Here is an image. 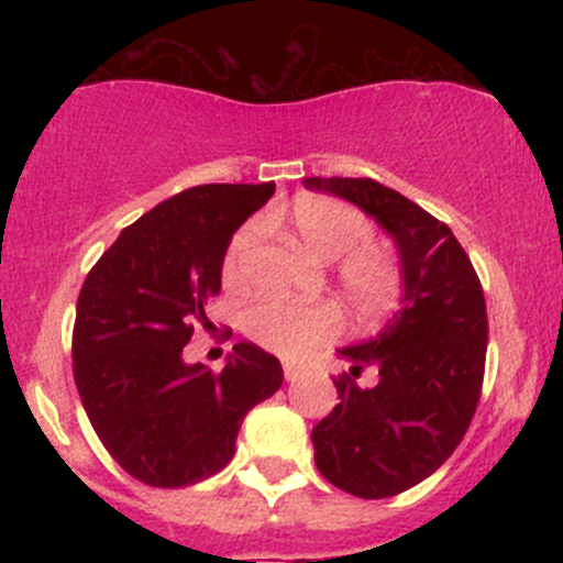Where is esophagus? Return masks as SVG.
Instances as JSON below:
<instances>
[{"instance_id":"esophagus-1","label":"esophagus","mask_w":563,"mask_h":563,"mask_svg":"<svg viewBox=\"0 0 563 563\" xmlns=\"http://www.w3.org/2000/svg\"><path fill=\"white\" fill-rule=\"evenodd\" d=\"M303 373L301 365L296 363H283V376H286V380H296Z\"/></svg>"}]
</instances>
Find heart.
Wrapping results in <instances>:
<instances>
[{"mask_svg": "<svg viewBox=\"0 0 563 563\" xmlns=\"http://www.w3.org/2000/svg\"><path fill=\"white\" fill-rule=\"evenodd\" d=\"M288 228L312 256L322 262L340 260L335 280L360 318H380L399 301L402 267L391 251L365 241L371 235V222L363 211L339 198L301 196L290 206ZM260 241L262 224L256 219L232 235L224 254V277L230 283L243 280ZM243 331L280 357H301L339 335L341 314L333 303L260 299L243 312Z\"/></svg>", "mask_w": 563, "mask_h": 563, "instance_id": "1", "label": "heart"}]
</instances>
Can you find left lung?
Segmentation results:
<instances>
[{
	"mask_svg": "<svg viewBox=\"0 0 563 563\" xmlns=\"http://www.w3.org/2000/svg\"><path fill=\"white\" fill-rule=\"evenodd\" d=\"M303 187L360 206L389 232L402 267V307L373 339L339 349L357 376L333 380L339 405L312 429L314 463L333 487L378 500L416 487L455 452L482 394L487 303L452 230L376 179L307 177Z\"/></svg>",
	"mask_w": 563,
	"mask_h": 563,
	"instance_id": "1",
	"label": "left lung"
}]
</instances>
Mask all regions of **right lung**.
<instances>
[{
  "label": "right lung",
  "mask_w": 563,
  "mask_h": 563,
  "mask_svg": "<svg viewBox=\"0 0 563 563\" xmlns=\"http://www.w3.org/2000/svg\"><path fill=\"white\" fill-rule=\"evenodd\" d=\"M275 192L198 185L142 214L84 280L74 325V378L97 437L151 487L209 479L235 455L245 412L280 389V360L251 341L222 373L187 365L183 349L222 288L232 232Z\"/></svg>",
  "instance_id": "obj_1"
}]
</instances>
